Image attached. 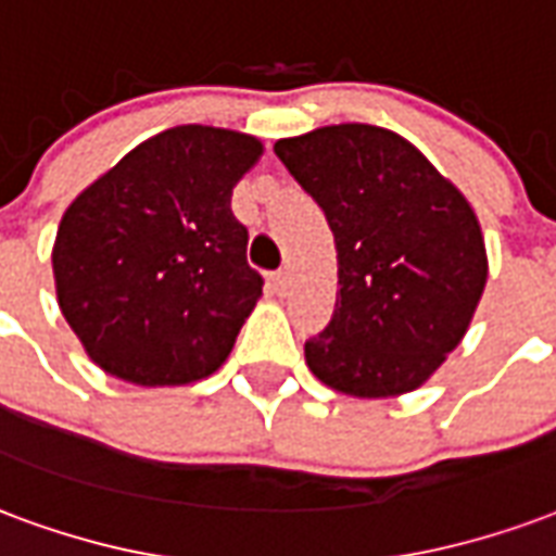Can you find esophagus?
<instances>
[{"instance_id": "obj_1", "label": "esophagus", "mask_w": 556, "mask_h": 556, "mask_svg": "<svg viewBox=\"0 0 556 556\" xmlns=\"http://www.w3.org/2000/svg\"><path fill=\"white\" fill-rule=\"evenodd\" d=\"M270 282H274V291H277V294H286L291 286V274L289 270H277V274L270 277Z\"/></svg>"}]
</instances>
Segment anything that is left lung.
<instances>
[{
  "instance_id": "1",
  "label": "left lung",
  "mask_w": 556,
  "mask_h": 556,
  "mask_svg": "<svg viewBox=\"0 0 556 556\" xmlns=\"http://www.w3.org/2000/svg\"><path fill=\"white\" fill-rule=\"evenodd\" d=\"M274 151L337 241V309L306 339V366L357 399L417 390L462 342L489 279L473 207L384 127H318Z\"/></svg>"
}]
</instances>
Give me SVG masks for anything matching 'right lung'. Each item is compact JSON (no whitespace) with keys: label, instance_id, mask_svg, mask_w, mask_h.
Here are the masks:
<instances>
[{"label":"right lung","instance_id":"obj_1","mask_svg":"<svg viewBox=\"0 0 556 556\" xmlns=\"http://www.w3.org/2000/svg\"><path fill=\"white\" fill-rule=\"evenodd\" d=\"M262 157L238 130L181 125L86 187L53 247L62 315L103 372L139 387L217 372L265 279L231 190Z\"/></svg>","mask_w":556,"mask_h":556}]
</instances>
